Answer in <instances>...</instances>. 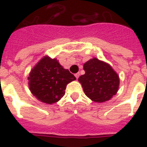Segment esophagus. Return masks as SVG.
Listing matches in <instances>:
<instances>
[{
    "instance_id": "obj_1",
    "label": "esophagus",
    "mask_w": 147,
    "mask_h": 147,
    "mask_svg": "<svg viewBox=\"0 0 147 147\" xmlns=\"http://www.w3.org/2000/svg\"><path fill=\"white\" fill-rule=\"evenodd\" d=\"M75 76H76V79H78V78L79 77V73H77V74H75Z\"/></svg>"
}]
</instances>
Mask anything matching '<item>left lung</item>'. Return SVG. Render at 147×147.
I'll list each match as a JSON object with an SVG mask.
<instances>
[{"mask_svg": "<svg viewBox=\"0 0 147 147\" xmlns=\"http://www.w3.org/2000/svg\"><path fill=\"white\" fill-rule=\"evenodd\" d=\"M84 70L85 74L79 81L89 98L102 103L116 95L119 88V76L109 65L93 58L84 63Z\"/></svg>", "mask_w": 147, "mask_h": 147, "instance_id": "1", "label": "left lung"}]
</instances>
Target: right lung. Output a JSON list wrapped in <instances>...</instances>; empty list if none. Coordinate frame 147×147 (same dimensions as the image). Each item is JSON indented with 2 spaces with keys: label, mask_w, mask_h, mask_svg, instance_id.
I'll use <instances>...</instances> for the list:
<instances>
[{
  "label": "right lung",
  "mask_w": 147,
  "mask_h": 147,
  "mask_svg": "<svg viewBox=\"0 0 147 147\" xmlns=\"http://www.w3.org/2000/svg\"><path fill=\"white\" fill-rule=\"evenodd\" d=\"M75 79L74 74L64 69L56 59L44 57L30 71L28 84L38 100L52 104L63 98L67 84Z\"/></svg>",
  "instance_id": "1"
}]
</instances>
